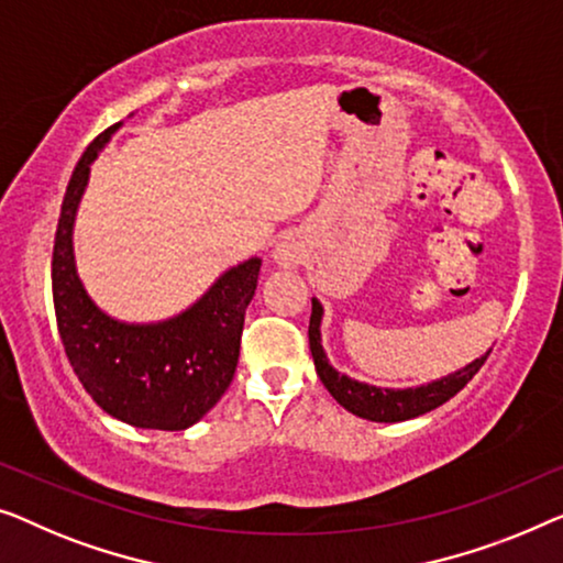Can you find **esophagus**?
<instances>
[{"label":"esophagus","mask_w":563,"mask_h":563,"mask_svg":"<svg viewBox=\"0 0 563 563\" xmlns=\"http://www.w3.org/2000/svg\"><path fill=\"white\" fill-rule=\"evenodd\" d=\"M300 260V252L292 242H280L278 247H275V263L283 265V267H296Z\"/></svg>","instance_id":"34e87169"}]
</instances>
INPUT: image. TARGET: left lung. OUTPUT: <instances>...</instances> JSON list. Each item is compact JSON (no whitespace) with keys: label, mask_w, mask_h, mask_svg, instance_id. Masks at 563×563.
Masks as SVG:
<instances>
[{"label":"left lung","mask_w":563,"mask_h":563,"mask_svg":"<svg viewBox=\"0 0 563 563\" xmlns=\"http://www.w3.org/2000/svg\"><path fill=\"white\" fill-rule=\"evenodd\" d=\"M321 321H323V306L319 298H311V323H308V344H311L316 375L323 383V387L331 393L339 406L350 410V413L367 418L375 423H398L408 421V418L423 416L429 410L439 408L449 398L462 390L470 379L477 375L482 364H485L487 354L493 346L482 354V357L464 364L462 369L451 372L446 377L431 379V383L416 385V387H377L369 383H360L344 372H339L334 364L329 362L327 352H323L321 339Z\"/></svg>","instance_id":"8db88e82"}]
</instances>
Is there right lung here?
Listing matches in <instances>:
<instances>
[{"label": "right lung", "mask_w": 563, "mask_h": 563, "mask_svg": "<svg viewBox=\"0 0 563 563\" xmlns=\"http://www.w3.org/2000/svg\"><path fill=\"white\" fill-rule=\"evenodd\" d=\"M122 124L86 147L63 196L53 247L55 319L70 367L104 413L134 429L184 431L199 423L232 383L244 311L263 260L232 265L201 298L163 321H122L107 313L78 275L74 227L91 163Z\"/></svg>", "instance_id": "add662e5"}]
</instances>
